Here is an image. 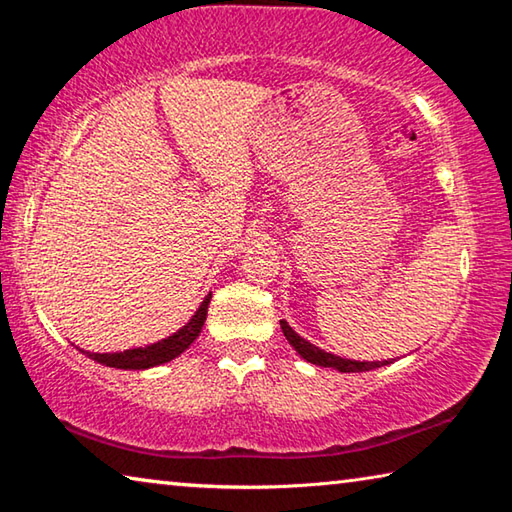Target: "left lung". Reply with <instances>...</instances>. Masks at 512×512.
<instances>
[{"instance_id":"obj_1","label":"left lung","mask_w":512,"mask_h":512,"mask_svg":"<svg viewBox=\"0 0 512 512\" xmlns=\"http://www.w3.org/2000/svg\"><path fill=\"white\" fill-rule=\"evenodd\" d=\"M280 327H282L284 336H287V341L291 343V348L296 350L302 359L314 363V366H320V368H334L339 372H366V370L388 366V363L395 361V359L393 361H357V359L336 357V354L320 350L318 345L309 343L307 339H302V336L287 323V320H280Z\"/></svg>"}]
</instances>
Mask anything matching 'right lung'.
<instances>
[{
	"mask_svg": "<svg viewBox=\"0 0 512 512\" xmlns=\"http://www.w3.org/2000/svg\"><path fill=\"white\" fill-rule=\"evenodd\" d=\"M210 300H212V293H207L201 305H198V309L194 311V316L189 318L187 323L178 329V332H173L171 336H167V339H162V341L144 345V348H131L124 352H88L81 348L79 350L83 354H88L92 361H97V363H101V366H108V368L146 370V368L162 366V363L180 357V354H183L189 345L198 339V334H201V329L205 325Z\"/></svg>",
	"mask_w": 512,
	"mask_h": 512,
	"instance_id": "1",
	"label": "right lung"
}]
</instances>
